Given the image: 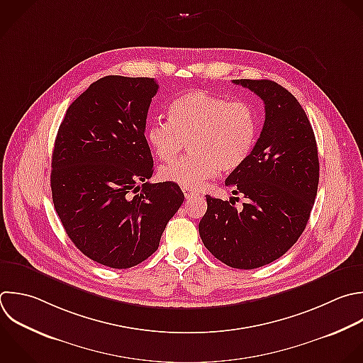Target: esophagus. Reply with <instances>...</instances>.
Returning <instances> with one entry per match:
<instances>
[{"label":"esophagus","instance_id":"1","mask_svg":"<svg viewBox=\"0 0 363 363\" xmlns=\"http://www.w3.org/2000/svg\"><path fill=\"white\" fill-rule=\"evenodd\" d=\"M182 190H183V194H184L186 200H190V199H193V197H197V196H199V193H197V191H194V190H190V189H186V187H183Z\"/></svg>","mask_w":363,"mask_h":363}]
</instances>
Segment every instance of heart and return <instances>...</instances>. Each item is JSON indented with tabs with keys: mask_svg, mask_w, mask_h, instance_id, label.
I'll return each instance as SVG.
<instances>
[{
	"mask_svg": "<svg viewBox=\"0 0 363 363\" xmlns=\"http://www.w3.org/2000/svg\"><path fill=\"white\" fill-rule=\"evenodd\" d=\"M170 121L153 122L146 133L156 156L170 163L189 142L190 155L160 169V177L197 190L218 170L230 173L250 156L257 133V112L245 101H228L194 89L176 98L169 108Z\"/></svg>",
	"mask_w": 363,
	"mask_h": 363,
	"instance_id": "1",
	"label": "heart"
}]
</instances>
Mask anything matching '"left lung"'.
Listing matches in <instances>:
<instances>
[{
  "label": "left lung",
  "instance_id": "8db88e82",
  "mask_svg": "<svg viewBox=\"0 0 363 363\" xmlns=\"http://www.w3.org/2000/svg\"><path fill=\"white\" fill-rule=\"evenodd\" d=\"M265 105L261 135L248 159L225 179L247 203L207 199L199 224L206 248L221 262L254 269L284 255L303 233L319 182L312 126L295 96L274 81L235 79ZM235 199V197H234Z\"/></svg>",
  "mask_w": 363,
  "mask_h": 363
}]
</instances>
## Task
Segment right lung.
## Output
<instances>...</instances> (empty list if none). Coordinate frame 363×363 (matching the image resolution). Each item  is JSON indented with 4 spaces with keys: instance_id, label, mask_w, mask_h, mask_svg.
Segmentation results:
<instances>
[{
    "instance_id": "right-lung-1",
    "label": "right lung",
    "mask_w": 363,
    "mask_h": 363,
    "mask_svg": "<svg viewBox=\"0 0 363 363\" xmlns=\"http://www.w3.org/2000/svg\"><path fill=\"white\" fill-rule=\"evenodd\" d=\"M157 89L153 78H101L68 108L55 139V210L77 248L111 268L149 258L184 200L176 183L147 182L145 130Z\"/></svg>"
}]
</instances>
